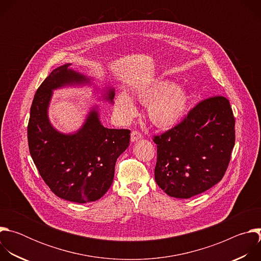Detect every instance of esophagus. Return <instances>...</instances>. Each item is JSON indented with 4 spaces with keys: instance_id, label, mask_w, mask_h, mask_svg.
<instances>
[{
    "instance_id": "esophagus-1",
    "label": "esophagus",
    "mask_w": 261,
    "mask_h": 261,
    "mask_svg": "<svg viewBox=\"0 0 261 261\" xmlns=\"http://www.w3.org/2000/svg\"><path fill=\"white\" fill-rule=\"evenodd\" d=\"M141 138V133L139 132V131H137V130H133L132 132H131V141H137L138 139H140Z\"/></svg>"
}]
</instances>
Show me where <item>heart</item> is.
<instances>
[{"instance_id":"1","label":"heart","mask_w":261,"mask_h":261,"mask_svg":"<svg viewBox=\"0 0 261 261\" xmlns=\"http://www.w3.org/2000/svg\"><path fill=\"white\" fill-rule=\"evenodd\" d=\"M138 99L148 104V119L162 129L177 125L185 116L189 102L187 92L168 81H159L146 87L139 92ZM117 109L125 120H131L136 115L135 105L125 94L119 96Z\"/></svg>"}]
</instances>
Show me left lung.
I'll list each match as a JSON object with an SVG mask.
<instances>
[{"label": "left lung", "instance_id": "left-lung-1", "mask_svg": "<svg viewBox=\"0 0 261 261\" xmlns=\"http://www.w3.org/2000/svg\"><path fill=\"white\" fill-rule=\"evenodd\" d=\"M229 100L212 96L198 102L177 125L160 135L155 179L169 196L190 198L224 176L236 141Z\"/></svg>", "mask_w": 261, "mask_h": 261}]
</instances>
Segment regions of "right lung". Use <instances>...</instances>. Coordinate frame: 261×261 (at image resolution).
I'll return each mask as SVG.
<instances>
[{
  "instance_id": "1",
  "label": "right lung",
  "mask_w": 261,
  "mask_h": 261,
  "mask_svg": "<svg viewBox=\"0 0 261 261\" xmlns=\"http://www.w3.org/2000/svg\"><path fill=\"white\" fill-rule=\"evenodd\" d=\"M88 80L66 64L55 69L37 90L30 111L28 142L31 157L53 193L65 200L85 203L101 198L110 188L119 156L130 141L129 129L102 126L96 110L84 127L65 135L53 128L47 118L51 91ZM109 91L108 99H114Z\"/></svg>"
}]
</instances>
